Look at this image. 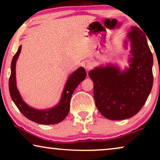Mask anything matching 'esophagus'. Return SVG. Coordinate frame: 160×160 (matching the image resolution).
Segmentation results:
<instances>
[{
  "mask_svg": "<svg viewBox=\"0 0 160 160\" xmlns=\"http://www.w3.org/2000/svg\"><path fill=\"white\" fill-rule=\"evenodd\" d=\"M84 68H85V69H87V70H89V69H91V68H92V65H91V63L89 62H85L84 63Z\"/></svg>",
  "mask_w": 160,
  "mask_h": 160,
  "instance_id": "1",
  "label": "esophagus"
}]
</instances>
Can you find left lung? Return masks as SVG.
I'll list each match as a JSON object with an SVG mask.
<instances>
[{"label": "left lung", "instance_id": "left-lung-1", "mask_svg": "<svg viewBox=\"0 0 160 160\" xmlns=\"http://www.w3.org/2000/svg\"><path fill=\"white\" fill-rule=\"evenodd\" d=\"M127 37L131 48L129 68L122 71L117 64H106L89 72L96 106L111 120L127 119L138 113L153 86V56L146 35L132 26ZM124 44L128 49V41Z\"/></svg>", "mask_w": 160, "mask_h": 160}]
</instances>
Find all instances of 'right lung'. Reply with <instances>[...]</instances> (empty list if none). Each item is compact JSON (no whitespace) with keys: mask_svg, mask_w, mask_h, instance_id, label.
Listing matches in <instances>:
<instances>
[{"mask_svg":"<svg viewBox=\"0 0 160 160\" xmlns=\"http://www.w3.org/2000/svg\"><path fill=\"white\" fill-rule=\"evenodd\" d=\"M22 46H19L17 53L12 59L11 64V76L8 81V87L11 98L20 112L28 119L41 124H54L62 122L70 110V101L78 85L85 79L87 73L83 67L78 68L69 76L62 90L60 102L52 108L36 109L28 106L24 101L17 87L16 62L21 52Z\"/></svg>","mask_w":160,"mask_h":160,"instance_id":"obj_1","label":"right lung"}]
</instances>
